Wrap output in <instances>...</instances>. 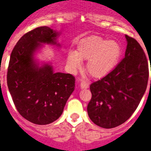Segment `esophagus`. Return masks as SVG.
Returning a JSON list of instances; mask_svg holds the SVG:
<instances>
[{
	"mask_svg": "<svg viewBox=\"0 0 151 151\" xmlns=\"http://www.w3.org/2000/svg\"><path fill=\"white\" fill-rule=\"evenodd\" d=\"M89 87V84H88V82L86 81H81V88L82 89H85V88H88Z\"/></svg>",
	"mask_w": 151,
	"mask_h": 151,
	"instance_id": "1",
	"label": "esophagus"
}]
</instances>
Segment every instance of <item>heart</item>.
Returning <instances> with one entry per match:
<instances>
[{
	"instance_id": "heart-1",
	"label": "heart",
	"mask_w": 151,
	"mask_h": 151,
	"mask_svg": "<svg viewBox=\"0 0 151 151\" xmlns=\"http://www.w3.org/2000/svg\"><path fill=\"white\" fill-rule=\"evenodd\" d=\"M121 56L122 47L118 42L91 35L77 42L75 51L67 52L66 62L69 69L74 71L81 67V60H88V73L92 78H101L116 67Z\"/></svg>"
}]
</instances>
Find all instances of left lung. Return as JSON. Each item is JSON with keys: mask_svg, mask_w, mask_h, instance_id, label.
Segmentation results:
<instances>
[{"mask_svg": "<svg viewBox=\"0 0 151 151\" xmlns=\"http://www.w3.org/2000/svg\"><path fill=\"white\" fill-rule=\"evenodd\" d=\"M125 57L116 68L90 85L91 99L89 118L105 129L124 123L138 107L147 87L149 69L147 56L139 42L126 35Z\"/></svg>", "mask_w": 151, "mask_h": 151, "instance_id": "8db88e82", "label": "left lung"}]
</instances>
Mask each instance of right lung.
<instances>
[{
  "mask_svg": "<svg viewBox=\"0 0 151 151\" xmlns=\"http://www.w3.org/2000/svg\"><path fill=\"white\" fill-rule=\"evenodd\" d=\"M59 34L50 27H38L18 40L10 57V94L21 116L34 124H50L59 119L74 90L72 74L54 73L50 63L40 67L34 57L42 44L60 46L56 41Z\"/></svg>",
  "mask_w": 151,
  "mask_h": 151,
  "instance_id": "right-lung-1",
  "label": "right lung"
}]
</instances>
